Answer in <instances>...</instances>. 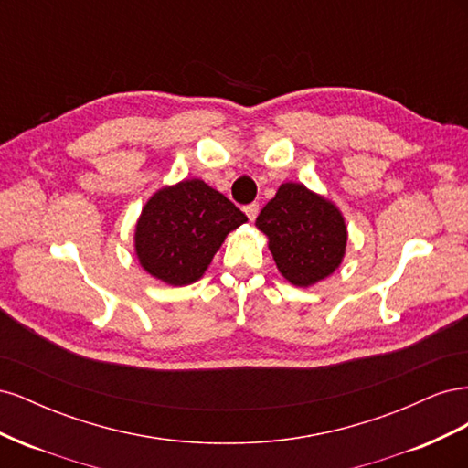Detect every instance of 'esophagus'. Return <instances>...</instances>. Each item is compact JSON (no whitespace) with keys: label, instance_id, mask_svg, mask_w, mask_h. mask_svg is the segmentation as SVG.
<instances>
[{"label":"esophagus","instance_id":"1","mask_svg":"<svg viewBox=\"0 0 468 468\" xmlns=\"http://www.w3.org/2000/svg\"><path fill=\"white\" fill-rule=\"evenodd\" d=\"M244 212H246L250 220H256V218H258V212H260V205H258V203L246 205V207H244Z\"/></svg>","mask_w":468,"mask_h":468}]
</instances>
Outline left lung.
Returning <instances> with one entry per match:
<instances>
[{
	"label": "left lung",
	"mask_w": 468,
	"mask_h": 468,
	"mask_svg": "<svg viewBox=\"0 0 468 468\" xmlns=\"http://www.w3.org/2000/svg\"><path fill=\"white\" fill-rule=\"evenodd\" d=\"M281 275L308 287L332 275L346 253L347 229L334 203L303 183H282L256 218Z\"/></svg>",
	"instance_id": "8db88e82"
}]
</instances>
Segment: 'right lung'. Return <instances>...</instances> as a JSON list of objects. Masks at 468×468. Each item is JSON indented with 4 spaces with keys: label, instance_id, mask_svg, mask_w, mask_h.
I'll use <instances>...</instances> for the list:
<instances>
[{
    "label": "right lung",
    "instance_id": "obj_1",
    "mask_svg": "<svg viewBox=\"0 0 468 468\" xmlns=\"http://www.w3.org/2000/svg\"><path fill=\"white\" fill-rule=\"evenodd\" d=\"M248 217L201 179H183L150 197L136 224L140 265L167 285L201 279L229 232Z\"/></svg>",
    "mask_w": 468,
    "mask_h": 468
}]
</instances>
